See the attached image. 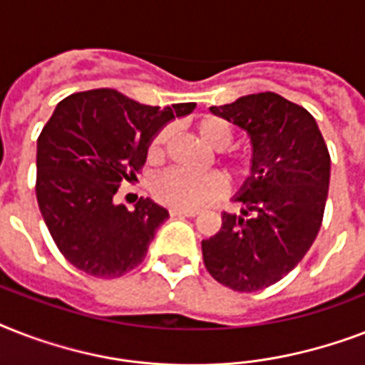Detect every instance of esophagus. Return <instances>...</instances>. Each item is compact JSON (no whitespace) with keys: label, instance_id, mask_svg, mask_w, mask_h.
I'll list each match as a JSON object with an SVG mask.
<instances>
[{"label":"esophagus","instance_id":"obj_1","mask_svg":"<svg viewBox=\"0 0 365 365\" xmlns=\"http://www.w3.org/2000/svg\"><path fill=\"white\" fill-rule=\"evenodd\" d=\"M197 214H199V212H197V210H180V208H170V216L172 217H176V216H180V217H195V216H197Z\"/></svg>","mask_w":365,"mask_h":365}]
</instances>
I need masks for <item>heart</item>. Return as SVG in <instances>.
<instances>
[{"mask_svg":"<svg viewBox=\"0 0 365 365\" xmlns=\"http://www.w3.org/2000/svg\"><path fill=\"white\" fill-rule=\"evenodd\" d=\"M200 140L208 148L222 151L229 148L233 142V130L227 123L220 117L206 115L195 123ZM168 130L163 128L151 138L148 145V159L159 160L165 153V143ZM227 172L231 176H246L250 172V163L246 159H237L227 165ZM223 191L222 178L217 174H189V172L166 170L155 178L151 183V193L159 202L180 210H195L199 206L210 202L220 197Z\"/></svg>","mask_w":365,"mask_h":365,"instance_id":"1","label":"heart"}]
</instances>
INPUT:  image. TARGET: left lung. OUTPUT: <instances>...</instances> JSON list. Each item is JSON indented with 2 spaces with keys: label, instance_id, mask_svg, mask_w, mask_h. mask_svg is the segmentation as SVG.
Masks as SVG:
<instances>
[{
  "label": "left lung",
  "instance_id": "8db88e82",
  "mask_svg": "<svg viewBox=\"0 0 365 365\" xmlns=\"http://www.w3.org/2000/svg\"><path fill=\"white\" fill-rule=\"evenodd\" d=\"M252 142L248 180L235 200L240 216L222 214V229L202 240L206 271L235 292L265 289L299 263L322 225L329 153L314 117L277 93L212 106Z\"/></svg>",
  "mask_w": 365,
  "mask_h": 365
}]
</instances>
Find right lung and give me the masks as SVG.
I'll return each instance as SVG.
<instances>
[{
  "instance_id": "right-lung-1",
  "label": "right lung",
  "mask_w": 365,
  "mask_h": 365,
  "mask_svg": "<svg viewBox=\"0 0 365 365\" xmlns=\"http://www.w3.org/2000/svg\"><path fill=\"white\" fill-rule=\"evenodd\" d=\"M193 110L195 102L143 106L113 88L58 102L37 138L36 195L48 233L71 265L117 278L142 263L168 210L151 199L128 210L113 197L125 180H136L151 138Z\"/></svg>"
}]
</instances>
